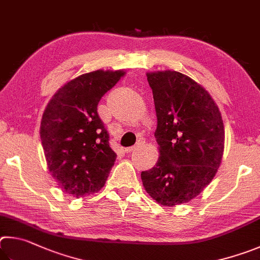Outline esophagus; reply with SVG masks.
<instances>
[{
	"label": "esophagus",
	"instance_id": "34e87169",
	"mask_svg": "<svg viewBox=\"0 0 260 260\" xmlns=\"http://www.w3.org/2000/svg\"><path fill=\"white\" fill-rule=\"evenodd\" d=\"M143 145H145V142L143 139H140V140H138V143L135 145V146H133V147H127V148H125V152L126 153H131V152H134L135 149H137V148H139V147H142Z\"/></svg>",
	"mask_w": 260,
	"mask_h": 260
}]
</instances>
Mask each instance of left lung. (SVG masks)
Here are the masks:
<instances>
[{
    "label": "left lung",
    "mask_w": 260,
    "mask_h": 260,
    "mask_svg": "<svg viewBox=\"0 0 260 260\" xmlns=\"http://www.w3.org/2000/svg\"><path fill=\"white\" fill-rule=\"evenodd\" d=\"M157 117L160 156L142 172L146 192L162 206L189 202L216 176L224 153L219 108L203 86L176 71L147 73Z\"/></svg>",
    "instance_id": "left-lung-1"
}]
</instances>
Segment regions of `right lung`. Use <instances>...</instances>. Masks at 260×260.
Returning a JSON list of instances; mask_svg holds the SVG:
<instances>
[{
    "mask_svg": "<svg viewBox=\"0 0 260 260\" xmlns=\"http://www.w3.org/2000/svg\"><path fill=\"white\" fill-rule=\"evenodd\" d=\"M124 71L86 73L61 86L44 109L40 136L51 176L62 192L79 199L102 189L116 154L97 106Z\"/></svg>",
    "mask_w": 260,
    "mask_h": 260,
    "instance_id": "add662e5",
    "label": "right lung"
}]
</instances>
